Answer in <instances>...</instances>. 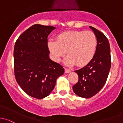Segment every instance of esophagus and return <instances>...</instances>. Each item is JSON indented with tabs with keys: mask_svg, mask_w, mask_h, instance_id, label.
<instances>
[{
	"mask_svg": "<svg viewBox=\"0 0 123 123\" xmlns=\"http://www.w3.org/2000/svg\"><path fill=\"white\" fill-rule=\"evenodd\" d=\"M64 70H65V73H69V72H70L71 71H72V70H71V69H68V68H65Z\"/></svg>",
	"mask_w": 123,
	"mask_h": 123,
	"instance_id": "34e87169",
	"label": "esophagus"
}]
</instances>
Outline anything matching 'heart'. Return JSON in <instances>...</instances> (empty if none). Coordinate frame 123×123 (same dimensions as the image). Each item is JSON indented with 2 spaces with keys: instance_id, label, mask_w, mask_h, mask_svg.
I'll return each mask as SVG.
<instances>
[{
  "instance_id": "1",
  "label": "heart",
  "mask_w": 123,
  "mask_h": 123,
  "mask_svg": "<svg viewBox=\"0 0 123 123\" xmlns=\"http://www.w3.org/2000/svg\"><path fill=\"white\" fill-rule=\"evenodd\" d=\"M48 47L55 61H60L67 52L65 64L76 63L83 66L89 63L95 54L97 39L91 31H67L59 35L57 41L50 40Z\"/></svg>"
}]
</instances>
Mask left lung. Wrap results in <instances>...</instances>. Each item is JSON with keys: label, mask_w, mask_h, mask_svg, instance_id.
I'll list each match as a JSON object with an SVG mask.
<instances>
[{"label": "left lung", "mask_w": 123, "mask_h": 123, "mask_svg": "<svg viewBox=\"0 0 123 123\" xmlns=\"http://www.w3.org/2000/svg\"><path fill=\"white\" fill-rule=\"evenodd\" d=\"M97 39V50L93 59L87 65L74 72L79 77L73 86L74 93L85 98L95 95L105 84L111 68L110 43L105 35L92 26H89Z\"/></svg>", "instance_id": "obj_1"}]
</instances>
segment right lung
Segmentation results:
<instances>
[{
	"label": "right lung",
	"mask_w": 123,
	"mask_h": 123,
	"mask_svg": "<svg viewBox=\"0 0 123 123\" xmlns=\"http://www.w3.org/2000/svg\"><path fill=\"white\" fill-rule=\"evenodd\" d=\"M55 28L35 24L21 34L13 51L14 73L19 85L37 99L47 97L57 79L64 73L59 63L49 58L47 37Z\"/></svg>",
	"instance_id": "add662e5"
}]
</instances>
